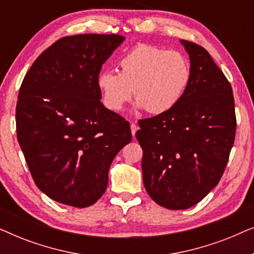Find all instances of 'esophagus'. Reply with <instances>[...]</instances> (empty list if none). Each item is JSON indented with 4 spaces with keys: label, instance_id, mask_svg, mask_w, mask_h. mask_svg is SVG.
Here are the masks:
<instances>
[{
    "label": "esophagus",
    "instance_id": "obj_1",
    "mask_svg": "<svg viewBox=\"0 0 254 254\" xmlns=\"http://www.w3.org/2000/svg\"><path fill=\"white\" fill-rule=\"evenodd\" d=\"M137 129H138V127H137V125L136 124H131L130 125V130H131V135H133V136L135 137V134H136V131H137Z\"/></svg>",
    "mask_w": 254,
    "mask_h": 254
}]
</instances>
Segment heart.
I'll return each mask as SVG.
<instances>
[{"label":"heart","mask_w":254,"mask_h":254,"mask_svg":"<svg viewBox=\"0 0 254 254\" xmlns=\"http://www.w3.org/2000/svg\"><path fill=\"white\" fill-rule=\"evenodd\" d=\"M120 72L104 70L97 85L104 105L120 112L133 96L138 109L150 114L170 112L189 89L192 68L185 55L151 45L140 44L119 61Z\"/></svg>","instance_id":"1"}]
</instances>
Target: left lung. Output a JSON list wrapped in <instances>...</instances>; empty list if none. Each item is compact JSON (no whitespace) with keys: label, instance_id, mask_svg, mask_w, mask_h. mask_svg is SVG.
Instances as JSON below:
<instances>
[{"label":"left lung","instance_id":"obj_1","mask_svg":"<svg viewBox=\"0 0 254 254\" xmlns=\"http://www.w3.org/2000/svg\"><path fill=\"white\" fill-rule=\"evenodd\" d=\"M190 55L192 78L170 112L138 121L143 150L142 172L152 200L168 209H187L220 182L236 135L230 83L210 54L182 40Z\"/></svg>","mask_w":254,"mask_h":254}]
</instances>
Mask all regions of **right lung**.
I'll use <instances>...</instances> for the list:
<instances>
[{
  "label": "right lung",
  "instance_id": "add662e5",
  "mask_svg": "<svg viewBox=\"0 0 254 254\" xmlns=\"http://www.w3.org/2000/svg\"><path fill=\"white\" fill-rule=\"evenodd\" d=\"M125 40L119 34L64 37L26 72L16 106L18 143L41 192L71 207L105 193L116 155L131 141L128 121L100 102L97 78Z\"/></svg>",
  "mask_w": 254,
  "mask_h": 254
}]
</instances>
